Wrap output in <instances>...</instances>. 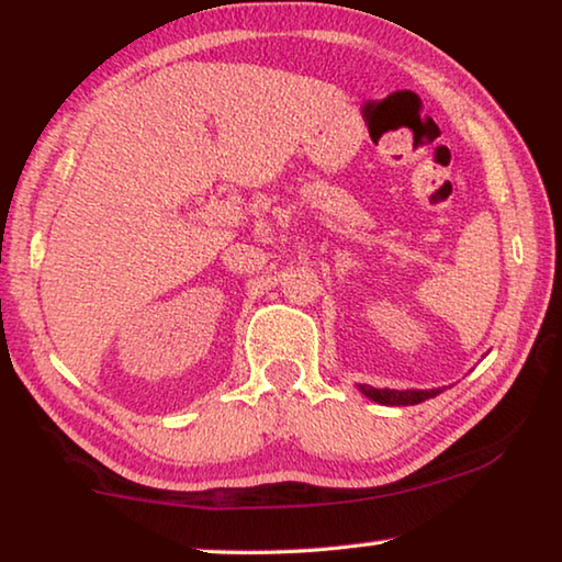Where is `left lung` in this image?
Wrapping results in <instances>:
<instances>
[{
	"label": "left lung",
	"instance_id": "left-lung-1",
	"mask_svg": "<svg viewBox=\"0 0 562 562\" xmlns=\"http://www.w3.org/2000/svg\"><path fill=\"white\" fill-rule=\"evenodd\" d=\"M359 392L376 404L408 406V404H422L426 398L436 396L439 394V389H406V392H398V389H374L369 384H359Z\"/></svg>",
	"mask_w": 562,
	"mask_h": 562
}]
</instances>
